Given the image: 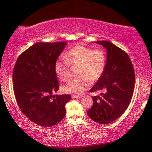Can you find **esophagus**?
<instances>
[{"mask_svg": "<svg viewBox=\"0 0 152 152\" xmlns=\"http://www.w3.org/2000/svg\"><path fill=\"white\" fill-rule=\"evenodd\" d=\"M82 97V96H77V95H72V98H81Z\"/></svg>", "mask_w": 152, "mask_h": 152, "instance_id": "1", "label": "esophagus"}]
</instances>
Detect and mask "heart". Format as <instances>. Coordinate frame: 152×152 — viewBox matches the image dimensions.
<instances>
[{"instance_id": "obj_1", "label": "heart", "mask_w": 152, "mask_h": 152, "mask_svg": "<svg viewBox=\"0 0 152 152\" xmlns=\"http://www.w3.org/2000/svg\"><path fill=\"white\" fill-rule=\"evenodd\" d=\"M65 59L59 58L54 63V72L59 79L65 81L70 76V66H77V78L69 80L61 87L64 93L80 95L102 76L106 66V56L101 49L78 45L65 55Z\"/></svg>"}]
</instances>
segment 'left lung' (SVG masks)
Instances as JSON below:
<instances>
[{
	"label": "left lung",
	"instance_id": "left-lung-1",
	"mask_svg": "<svg viewBox=\"0 0 152 152\" xmlns=\"http://www.w3.org/2000/svg\"><path fill=\"white\" fill-rule=\"evenodd\" d=\"M107 52L104 72L91 92L103 91L93 96V105L87 111L88 116L99 124L115 121L126 111L133 95L135 83L134 68L128 54L106 40L96 41Z\"/></svg>",
	"mask_w": 152,
	"mask_h": 152
}]
</instances>
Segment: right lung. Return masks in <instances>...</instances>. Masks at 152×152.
Returning a JSON list of instances; mask_svg holds the SVG:
<instances>
[{
	"label": "right lung",
	"mask_w": 152,
	"mask_h": 152,
	"mask_svg": "<svg viewBox=\"0 0 152 152\" xmlns=\"http://www.w3.org/2000/svg\"><path fill=\"white\" fill-rule=\"evenodd\" d=\"M66 44H35L18 57L14 68L13 89L17 103L25 115L37 125L51 127L65 116V104L71 96L53 94L59 89L54 63Z\"/></svg>",
	"instance_id": "1"
}]
</instances>
